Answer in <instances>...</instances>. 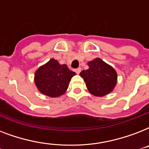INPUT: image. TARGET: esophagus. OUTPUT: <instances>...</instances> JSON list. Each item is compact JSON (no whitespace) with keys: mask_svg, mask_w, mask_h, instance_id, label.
<instances>
[{"mask_svg":"<svg viewBox=\"0 0 149 149\" xmlns=\"http://www.w3.org/2000/svg\"><path fill=\"white\" fill-rule=\"evenodd\" d=\"M74 71H75V72L77 74H79L81 72V69L80 68H77V69H75V70H74Z\"/></svg>","mask_w":149,"mask_h":149,"instance_id":"1","label":"esophagus"}]
</instances>
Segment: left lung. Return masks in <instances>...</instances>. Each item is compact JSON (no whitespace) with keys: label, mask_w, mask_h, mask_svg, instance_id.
Returning a JSON list of instances; mask_svg holds the SVG:
<instances>
[{"label":"left lung","mask_w":149,"mask_h":149,"mask_svg":"<svg viewBox=\"0 0 149 149\" xmlns=\"http://www.w3.org/2000/svg\"><path fill=\"white\" fill-rule=\"evenodd\" d=\"M89 68L80 73L89 93L95 96L109 94L116 84V72L102 60L96 58L88 63Z\"/></svg>","instance_id":"8db88e82"}]
</instances>
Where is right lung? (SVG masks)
Returning a JSON list of instances; mask_svg holds the SVG:
<instances>
[{
  "mask_svg": "<svg viewBox=\"0 0 149 149\" xmlns=\"http://www.w3.org/2000/svg\"><path fill=\"white\" fill-rule=\"evenodd\" d=\"M75 72L66 64H60L51 59L35 73V83L40 92L49 97H58L65 93Z\"/></svg>",
  "mask_w": 149,
  "mask_h": 149,
  "instance_id": "obj_1",
  "label": "right lung"
}]
</instances>
